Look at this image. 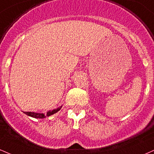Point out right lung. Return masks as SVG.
I'll return each instance as SVG.
<instances>
[{
  "label": "right lung",
  "instance_id": "obj_1",
  "mask_svg": "<svg viewBox=\"0 0 154 154\" xmlns=\"http://www.w3.org/2000/svg\"><path fill=\"white\" fill-rule=\"evenodd\" d=\"M62 106L57 107L56 109H54V110L47 111L46 113H38V112H23V113H25L26 115H27V116L34 118H44L49 117V116H51V115L56 113V112L60 110V109L62 108Z\"/></svg>",
  "mask_w": 154,
  "mask_h": 154
}]
</instances>
